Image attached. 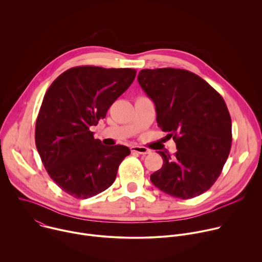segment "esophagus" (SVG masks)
<instances>
[{
	"label": "esophagus",
	"mask_w": 262,
	"mask_h": 262,
	"mask_svg": "<svg viewBox=\"0 0 262 262\" xmlns=\"http://www.w3.org/2000/svg\"><path fill=\"white\" fill-rule=\"evenodd\" d=\"M130 150H132V152H136V154L143 155V156L150 154V151H149L147 148L142 147V146H132V147H130Z\"/></svg>",
	"instance_id": "34e87169"
}]
</instances>
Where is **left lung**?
Wrapping results in <instances>:
<instances>
[{
    "mask_svg": "<svg viewBox=\"0 0 262 262\" xmlns=\"http://www.w3.org/2000/svg\"><path fill=\"white\" fill-rule=\"evenodd\" d=\"M138 82L155 102L158 125L177 149L174 156L159 151L164 164L150 175L151 182L180 199L203 194L230 152L231 118L225 101L207 82L184 69H143Z\"/></svg>",
    "mask_w": 262,
    "mask_h": 262,
    "instance_id": "obj_1",
    "label": "left lung"
}]
</instances>
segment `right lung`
Listing matches in <instances>:
<instances>
[{
	"label": "right lung",
	"instance_id": "obj_1",
	"mask_svg": "<svg viewBox=\"0 0 262 262\" xmlns=\"http://www.w3.org/2000/svg\"><path fill=\"white\" fill-rule=\"evenodd\" d=\"M130 68L72 67L48 89L36 120L35 143L51 178L78 199L93 197L113 184L130 154L123 145L104 146L90 127L134 82Z\"/></svg>",
	"mask_w": 262,
	"mask_h": 262
}]
</instances>
